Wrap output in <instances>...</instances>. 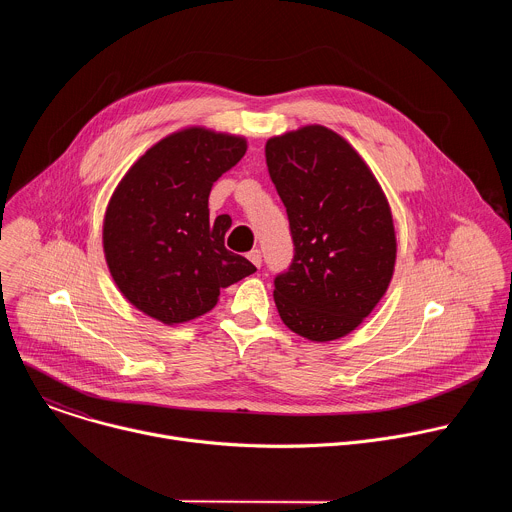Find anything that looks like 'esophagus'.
<instances>
[{
    "label": "esophagus",
    "instance_id": "esophagus-1",
    "mask_svg": "<svg viewBox=\"0 0 512 512\" xmlns=\"http://www.w3.org/2000/svg\"><path fill=\"white\" fill-rule=\"evenodd\" d=\"M247 257L257 265V267H261V251L259 249H253V251H249L247 253Z\"/></svg>",
    "mask_w": 512,
    "mask_h": 512
}]
</instances>
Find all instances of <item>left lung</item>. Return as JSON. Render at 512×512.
I'll use <instances>...</instances> for the list:
<instances>
[{
	"label": "left lung",
	"mask_w": 512,
	"mask_h": 512,
	"mask_svg": "<svg viewBox=\"0 0 512 512\" xmlns=\"http://www.w3.org/2000/svg\"><path fill=\"white\" fill-rule=\"evenodd\" d=\"M265 158L296 247L275 277L279 318L312 342L338 340L375 310L393 279L387 196L360 154L324 125L269 137Z\"/></svg>",
	"instance_id": "obj_1"
}]
</instances>
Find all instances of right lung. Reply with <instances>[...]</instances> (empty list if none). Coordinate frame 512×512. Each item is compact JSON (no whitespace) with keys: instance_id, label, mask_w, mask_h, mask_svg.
I'll return each instance as SVG.
<instances>
[{"instance_id":"right-lung-1","label":"right lung","mask_w":512,"mask_h":512,"mask_svg":"<svg viewBox=\"0 0 512 512\" xmlns=\"http://www.w3.org/2000/svg\"><path fill=\"white\" fill-rule=\"evenodd\" d=\"M247 152L243 135L184 127L154 143L117 184L103 251L123 298L166 326L210 312L221 289L255 273L225 247L227 214L210 221L212 184Z\"/></svg>"}]
</instances>
